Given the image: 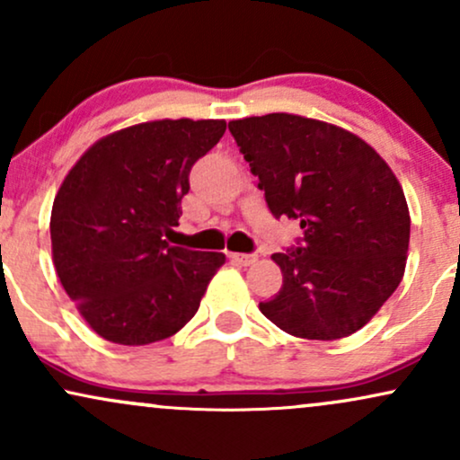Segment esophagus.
<instances>
[{"instance_id": "34e87169", "label": "esophagus", "mask_w": 460, "mask_h": 460, "mask_svg": "<svg viewBox=\"0 0 460 460\" xmlns=\"http://www.w3.org/2000/svg\"><path fill=\"white\" fill-rule=\"evenodd\" d=\"M229 260L237 266H251L257 261V255H246V252H229Z\"/></svg>"}]
</instances>
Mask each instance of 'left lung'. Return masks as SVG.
I'll return each mask as SVG.
<instances>
[{
  "instance_id": "obj_1",
  "label": "left lung",
  "mask_w": 460,
  "mask_h": 460,
  "mask_svg": "<svg viewBox=\"0 0 460 460\" xmlns=\"http://www.w3.org/2000/svg\"><path fill=\"white\" fill-rule=\"evenodd\" d=\"M229 131L274 218L303 229L300 246L272 255L283 288L261 314L303 340L357 332L404 277L411 216L394 171L357 134L307 116H248Z\"/></svg>"
}]
</instances>
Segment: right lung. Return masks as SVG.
Instances as JSON below:
<instances>
[{
  "instance_id": "1",
  "label": "right lung",
  "mask_w": 460,
  "mask_h": 460,
  "mask_svg": "<svg viewBox=\"0 0 460 460\" xmlns=\"http://www.w3.org/2000/svg\"><path fill=\"white\" fill-rule=\"evenodd\" d=\"M225 120L162 119L103 136L68 171L51 208V255L86 324L120 346L175 335L226 257L171 246L190 168Z\"/></svg>"
}]
</instances>
